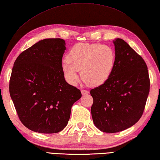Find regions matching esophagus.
Here are the masks:
<instances>
[{
    "label": "esophagus",
    "mask_w": 160,
    "mask_h": 160,
    "mask_svg": "<svg viewBox=\"0 0 160 160\" xmlns=\"http://www.w3.org/2000/svg\"><path fill=\"white\" fill-rule=\"evenodd\" d=\"M81 93H82V95H85V94H89V91H88V90L82 89V90H81Z\"/></svg>",
    "instance_id": "obj_1"
}]
</instances>
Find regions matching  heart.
Returning a JSON list of instances; mask_svg holds the SVG:
<instances>
[{
	"instance_id": "heart-1",
	"label": "heart",
	"mask_w": 160,
	"mask_h": 160,
	"mask_svg": "<svg viewBox=\"0 0 160 160\" xmlns=\"http://www.w3.org/2000/svg\"><path fill=\"white\" fill-rule=\"evenodd\" d=\"M62 62L66 81L72 85L80 79V72L85 82L92 86L103 85L112 74L115 65V52L109 45L79 43L72 47Z\"/></svg>"
}]
</instances>
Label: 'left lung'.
I'll return each instance as SVG.
<instances>
[{"mask_svg":"<svg viewBox=\"0 0 160 160\" xmlns=\"http://www.w3.org/2000/svg\"><path fill=\"white\" fill-rule=\"evenodd\" d=\"M115 65L103 85L91 89V113L94 125L106 133L125 130L143 115L150 92L147 65L140 55L121 38L113 40Z\"/></svg>","mask_w":160,"mask_h":160,"instance_id":"1","label":"left lung"}]
</instances>
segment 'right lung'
Segmentation results:
<instances>
[{
    "instance_id": "obj_1",
    "label": "right lung",
    "mask_w": 160,
    "mask_h": 160,
    "mask_svg": "<svg viewBox=\"0 0 160 160\" xmlns=\"http://www.w3.org/2000/svg\"><path fill=\"white\" fill-rule=\"evenodd\" d=\"M65 40H40L19 55L10 80V94L19 120L28 129L54 133L65 128L71 107L82 97L66 82L62 69Z\"/></svg>"
}]
</instances>
